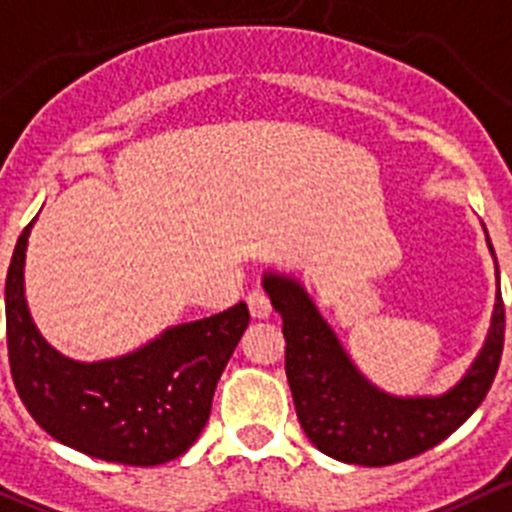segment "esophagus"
<instances>
[{
    "instance_id": "34e87169",
    "label": "esophagus",
    "mask_w": 512,
    "mask_h": 512,
    "mask_svg": "<svg viewBox=\"0 0 512 512\" xmlns=\"http://www.w3.org/2000/svg\"><path fill=\"white\" fill-rule=\"evenodd\" d=\"M248 309H251L253 319H269L271 316L269 296H266L261 289H253L251 294H248Z\"/></svg>"
}]
</instances>
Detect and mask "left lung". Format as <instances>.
<instances>
[{"mask_svg":"<svg viewBox=\"0 0 512 512\" xmlns=\"http://www.w3.org/2000/svg\"><path fill=\"white\" fill-rule=\"evenodd\" d=\"M485 241L495 259L488 231ZM495 279L498 294L488 337L460 382L442 394L399 397L379 389L359 372L337 332L294 274L264 271L261 284L284 319L286 377L306 437L334 460L367 467L410 460L447 440L478 410L500 367L505 309L498 261Z\"/></svg>","mask_w":512,"mask_h":512,"instance_id":"obj_1","label":"left lung"}]
</instances>
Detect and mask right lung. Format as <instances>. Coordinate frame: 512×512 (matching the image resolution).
Instances as JSON below:
<instances>
[{
    "label": "right lung",
    "instance_id": "add662e5",
    "mask_svg": "<svg viewBox=\"0 0 512 512\" xmlns=\"http://www.w3.org/2000/svg\"><path fill=\"white\" fill-rule=\"evenodd\" d=\"M37 221V218H34ZM34 221L19 236L4 284L14 387L34 422L62 445L120 465H163L198 440L216 384L248 326L238 301L221 314L168 326L123 357L77 362L40 334L24 296Z\"/></svg>",
    "mask_w": 512,
    "mask_h": 512
}]
</instances>
